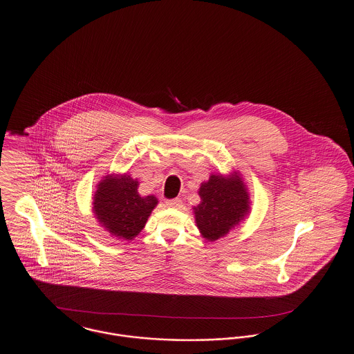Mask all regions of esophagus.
<instances>
[{
    "mask_svg": "<svg viewBox=\"0 0 354 354\" xmlns=\"http://www.w3.org/2000/svg\"><path fill=\"white\" fill-rule=\"evenodd\" d=\"M166 205L169 207H174V208H179L182 207V199H171V201H166Z\"/></svg>",
    "mask_w": 354,
    "mask_h": 354,
    "instance_id": "esophagus-1",
    "label": "esophagus"
}]
</instances>
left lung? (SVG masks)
Returning <instances> with one entry per match:
<instances>
[{
    "label": "left lung",
    "mask_w": 354,
    "mask_h": 354,
    "mask_svg": "<svg viewBox=\"0 0 354 354\" xmlns=\"http://www.w3.org/2000/svg\"><path fill=\"white\" fill-rule=\"evenodd\" d=\"M202 203L194 207L196 225L203 237L215 241L227 235L250 209L245 185L237 178L211 175L199 189Z\"/></svg>",
    "instance_id": "1"
}]
</instances>
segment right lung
Here are the masks:
<instances>
[{
  "label": "right lung",
  "mask_w": 354,
  "mask_h": 354,
  "mask_svg": "<svg viewBox=\"0 0 354 354\" xmlns=\"http://www.w3.org/2000/svg\"><path fill=\"white\" fill-rule=\"evenodd\" d=\"M138 185L130 175L106 176L94 195L93 208L97 219L118 239L131 240L138 235L158 204L151 195L142 198Z\"/></svg>",
  "instance_id": "add662e5"
}]
</instances>
